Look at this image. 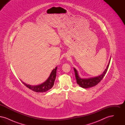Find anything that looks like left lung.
Wrapping results in <instances>:
<instances>
[{
	"instance_id": "1",
	"label": "left lung",
	"mask_w": 125,
	"mask_h": 125,
	"mask_svg": "<svg viewBox=\"0 0 125 125\" xmlns=\"http://www.w3.org/2000/svg\"><path fill=\"white\" fill-rule=\"evenodd\" d=\"M110 63V60L109 61V64L107 65L106 69L104 70V71L103 72V73L98 76L97 77H95L94 78H90L89 79H82L79 77L77 71V70L74 68V71L75 73V78L76 79L77 83L78 84H79L81 87L87 89V88H89L95 86L98 83L100 82L101 80L103 79V78L105 74H106V72L108 70V68L109 67V64Z\"/></svg>"
}]
</instances>
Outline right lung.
I'll list each match as a JSON object with an SVG mask.
<instances>
[{
    "instance_id": "obj_1",
    "label": "right lung",
    "mask_w": 125,
    "mask_h": 125,
    "mask_svg": "<svg viewBox=\"0 0 125 125\" xmlns=\"http://www.w3.org/2000/svg\"><path fill=\"white\" fill-rule=\"evenodd\" d=\"M57 67H56L55 69L52 71L50 76L47 80L43 83L37 86H31L26 83H24V85L30 89L36 92H44L49 89H51L53 86L54 82L56 77V72Z\"/></svg>"
}]
</instances>
